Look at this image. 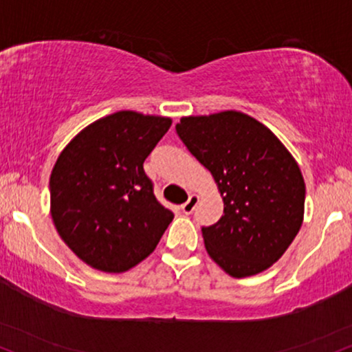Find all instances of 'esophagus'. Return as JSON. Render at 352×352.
<instances>
[{
  "label": "esophagus",
  "mask_w": 352,
  "mask_h": 352,
  "mask_svg": "<svg viewBox=\"0 0 352 352\" xmlns=\"http://www.w3.org/2000/svg\"><path fill=\"white\" fill-rule=\"evenodd\" d=\"M199 204V196H196V194H190L188 202H184L183 206H181V210L184 212L186 215L192 214L194 209H196V206Z\"/></svg>",
  "instance_id": "esophagus-1"
}]
</instances>
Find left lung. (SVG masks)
Instances as JSON below:
<instances>
[{
    "mask_svg": "<svg viewBox=\"0 0 352 352\" xmlns=\"http://www.w3.org/2000/svg\"><path fill=\"white\" fill-rule=\"evenodd\" d=\"M176 132L223 199L219 222L202 227L207 253L236 279L266 271L303 222L305 183L294 156L266 125L238 111L183 117Z\"/></svg>",
    "mask_w": 352,
    "mask_h": 352,
    "instance_id": "left-lung-1",
    "label": "left lung"
}]
</instances>
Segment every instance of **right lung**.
<instances>
[{"label":"right lung","instance_id":"add662e5","mask_svg":"<svg viewBox=\"0 0 352 352\" xmlns=\"http://www.w3.org/2000/svg\"><path fill=\"white\" fill-rule=\"evenodd\" d=\"M171 119L119 111L81 130L50 175V214L67 246L104 272H125L153 253L173 212L156 201L143 162Z\"/></svg>","mask_w":352,"mask_h":352}]
</instances>
